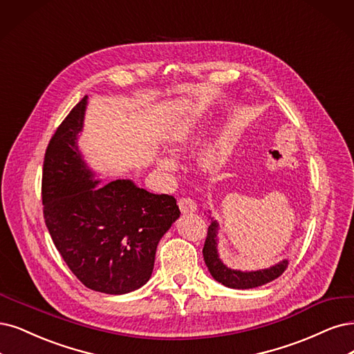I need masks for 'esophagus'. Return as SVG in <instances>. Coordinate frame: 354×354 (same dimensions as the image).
I'll use <instances>...</instances> for the list:
<instances>
[{"label":"esophagus","instance_id":"obj_1","mask_svg":"<svg viewBox=\"0 0 354 354\" xmlns=\"http://www.w3.org/2000/svg\"><path fill=\"white\" fill-rule=\"evenodd\" d=\"M178 205L180 208L182 214H192L197 212V204H195L191 198H180Z\"/></svg>","mask_w":354,"mask_h":354}]
</instances>
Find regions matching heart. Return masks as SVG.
<instances>
[{
  "mask_svg": "<svg viewBox=\"0 0 354 354\" xmlns=\"http://www.w3.org/2000/svg\"><path fill=\"white\" fill-rule=\"evenodd\" d=\"M205 120L200 111L191 109L178 113L169 125L166 144L170 154L175 157L185 156L197 149L205 134ZM229 159V146L221 134H214L197 156V166L204 174H214L226 165ZM156 167L165 174L175 170V162L166 156L156 159Z\"/></svg>",
  "mask_w": 354,
  "mask_h": 354,
  "instance_id": "heart-1",
  "label": "heart"
}]
</instances>
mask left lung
I'll return each instance as SVG.
<instances>
[{"mask_svg":"<svg viewBox=\"0 0 354 354\" xmlns=\"http://www.w3.org/2000/svg\"><path fill=\"white\" fill-rule=\"evenodd\" d=\"M210 226H208L207 239L203 248V257L205 266L210 271L212 277L230 289H254L258 286H264L272 280L280 277L289 266V259L284 258L280 263L268 268L255 271H241L229 268L218 255V221L208 212L207 214Z\"/></svg>","mask_w":354,"mask_h":354,"instance_id":"1","label":"left lung"}]
</instances>
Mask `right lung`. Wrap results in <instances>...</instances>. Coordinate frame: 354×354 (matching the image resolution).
I'll list each match as a JSON object with an SVG mask.
<instances>
[{"mask_svg":"<svg viewBox=\"0 0 354 354\" xmlns=\"http://www.w3.org/2000/svg\"><path fill=\"white\" fill-rule=\"evenodd\" d=\"M87 96L58 127L42 176L45 223L58 252L88 289L125 295L146 284L157 245L179 218L172 195H157L131 179L100 185L78 146Z\"/></svg>","mask_w":354,"mask_h":354,"instance_id":"right-lung-1","label":"right lung"}]
</instances>
